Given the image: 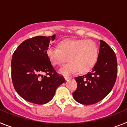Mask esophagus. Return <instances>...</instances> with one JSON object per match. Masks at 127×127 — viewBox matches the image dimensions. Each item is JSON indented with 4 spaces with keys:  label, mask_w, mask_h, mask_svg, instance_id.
Returning <instances> with one entry per match:
<instances>
[{
    "label": "esophagus",
    "mask_w": 127,
    "mask_h": 127,
    "mask_svg": "<svg viewBox=\"0 0 127 127\" xmlns=\"http://www.w3.org/2000/svg\"><path fill=\"white\" fill-rule=\"evenodd\" d=\"M70 79V77H67V76H64V79L66 80H68V79Z\"/></svg>",
    "instance_id": "esophagus-1"
}]
</instances>
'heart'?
<instances>
[{"mask_svg": "<svg viewBox=\"0 0 127 127\" xmlns=\"http://www.w3.org/2000/svg\"><path fill=\"white\" fill-rule=\"evenodd\" d=\"M59 48L50 47L47 55L54 66H61L68 60L59 71L61 74L70 75L75 71L85 73L91 70L96 63L98 47L90 39L65 40L59 43Z\"/></svg>", "mask_w": 127, "mask_h": 127, "instance_id": "heart-1", "label": "heart"}]
</instances>
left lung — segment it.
Segmentation results:
<instances>
[{"label": "left lung", "mask_w": 127, "mask_h": 127, "mask_svg": "<svg viewBox=\"0 0 127 127\" xmlns=\"http://www.w3.org/2000/svg\"><path fill=\"white\" fill-rule=\"evenodd\" d=\"M100 46L98 59L92 71L75 77L77 88L73 93V98L83 105L100 102L112 90L116 80L118 66L115 53L103 41Z\"/></svg>", "instance_id": "left-lung-1"}]
</instances>
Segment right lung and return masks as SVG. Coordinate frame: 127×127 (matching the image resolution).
<instances>
[{
  "mask_svg": "<svg viewBox=\"0 0 127 127\" xmlns=\"http://www.w3.org/2000/svg\"><path fill=\"white\" fill-rule=\"evenodd\" d=\"M55 38L54 34L28 39L13 54L12 82L18 94L28 102L39 105L48 103L56 89L65 82L64 77L53 68L47 55V49Z\"/></svg>",
  "mask_w": 127,
  "mask_h": 127,
  "instance_id": "right-lung-1",
  "label": "right lung"
}]
</instances>
